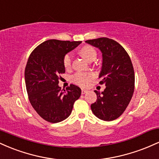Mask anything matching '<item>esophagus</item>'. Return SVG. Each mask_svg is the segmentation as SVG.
Masks as SVG:
<instances>
[{
	"label": "esophagus",
	"instance_id": "esophagus-1",
	"mask_svg": "<svg viewBox=\"0 0 159 159\" xmlns=\"http://www.w3.org/2000/svg\"><path fill=\"white\" fill-rule=\"evenodd\" d=\"M87 92V90H84V89H82L81 90V94H85Z\"/></svg>",
	"mask_w": 159,
	"mask_h": 159
}]
</instances>
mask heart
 Returning a JSON list of instances; mask_svg holds the SVG:
<instances>
[{
	"mask_svg": "<svg viewBox=\"0 0 159 159\" xmlns=\"http://www.w3.org/2000/svg\"><path fill=\"white\" fill-rule=\"evenodd\" d=\"M79 54L88 62L93 61L96 57V50L90 45H85L79 50ZM72 56L71 54H66L63 57V66L66 69H69L72 66ZM93 77V75L85 72H77L72 77V81L75 84L86 87L89 84L90 79Z\"/></svg>",
	"mask_w": 159,
	"mask_h": 159,
	"instance_id": "heart-1",
	"label": "heart"
}]
</instances>
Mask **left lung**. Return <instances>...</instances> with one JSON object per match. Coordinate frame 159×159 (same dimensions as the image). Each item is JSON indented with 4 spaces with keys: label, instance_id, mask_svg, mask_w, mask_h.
<instances>
[{
    "label": "left lung",
    "instance_id": "left-lung-1",
    "mask_svg": "<svg viewBox=\"0 0 159 159\" xmlns=\"http://www.w3.org/2000/svg\"><path fill=\"white\" fill-rule=\"evenodd\" d=\"M86 43L100 49L102 67L100 84L106 86L103 92L95 90L97 96L91 110L98 119L111 121L125 111L134 90V72L126 51L114 39L107 37L87 40Z\"/></svg>",
    "mask_w": 159,
    "mask_h": 159
}]
</instances>
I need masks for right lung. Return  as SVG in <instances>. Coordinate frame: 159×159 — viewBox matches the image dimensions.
<instances>
[{
  "label": "right lung",
  "instance_id": "add662e5",
  "mask_svg": "<svg viewBox=\"0 0 159 159\" xmlns=\"http://www.w3.org/2000/svg\"><path fill=\"white\" fill-rule=\"evenodd\" d=\"M81 43L49 39L38 45L28 58L25 79L29 100L36 113L49 123L66 119L81 94L74 84L66 90L58 86L61 75L65 72L63 57Z\"/></svg>",
  "mask_w": 159,
  "mask_h": 159
}]
</instances>
